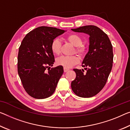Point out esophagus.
<instances>
[{
    "label": "esophagus",
    "instance_id": "34e87169",
    "mask_svg": "<svg viewBox=\"0 0 130 130\" xmlns=\"http://www.w3.org/2000/svg\"><path fill=\"white\" fill-rule=\"evenodd\" d=\"M69 70V69H66V68L64 67V73H66V72L68 71Z\"/></svg>",
    "mask_w": 130,
    "mask_h": 130
}]
</instances>
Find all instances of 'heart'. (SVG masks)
Returning <instances> with one entry per match:
<instances>
[{
	"label": "heart",
	"instance_id": "b5f03b06",
	"mask_svg": "<svg viewBox=\"0 0 130 130\" xmlns=\"http://www.w3.org/2000/svg\"><path fill=\"white\" fill-rule=\"evenodd\" d=\"M66 39L70 43L75 46V52L79 55L83 56L87 53V48L85 44L83 43V39L79 35L75 34H70L68 35ZM61 47V41L59 39H54L51 45V49L52 52L55 55H59L60 53ZM79 62V59L77 55L71 56H61L56 59V64L66 69L71 68Z\"/></svg>",
	"mask_w": 130,
	"mask_h": 130
}]
</instances>
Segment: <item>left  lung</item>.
I'll return each instance as SVG.
<instances>
[{"label": "left lung", "instance_id": "8db88e82", "mask_svg": "<svg viewBox=\"0 0 130 130\" xmlns=\"http://www.w3.org/2000/svg\"><path fill=\"white\" fill-rule=\"evenodd\" d=\"M71 30L90 36L89 51L82 64L86 67V72L83 69L73 70L76 77L71 82V89L79 97H92L105 87L112 69V45L106 34L96 26L85 25Z\"/></svg>", "mask_w": 130, "mask_h": 130}]
</instances>
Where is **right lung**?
Here are the masks:
<instances>
[{
	"label": "right lung",
	"instance_id": "right-lung-1",
	"mask_svg": "<svg viewBox=\"0 0 130 130\" xmlns=\"http://www.w3.org/2000/svg\"><path fill=\"white\" fill-rule=\"evenodd\" d=\"M64 32L42 26L28 33L22 41L18 53V74L24 88L31 97L45 99L55 92L64 71L61 66L51 69L55 62L51 45Z\"/></svg>",
	"mask_w": 130,
	"mask_h": 130
}]
</instances>
